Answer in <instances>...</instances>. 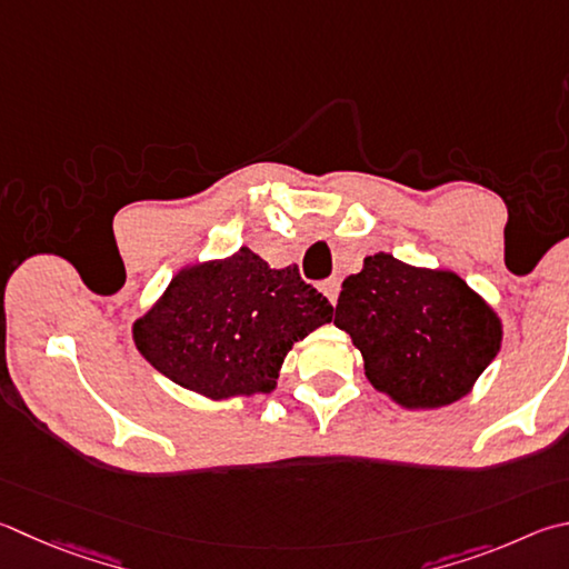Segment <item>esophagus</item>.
Here are the masks:
<instances>
[{
	"instance_id": "obj_1",
	"label": "esophagus",
	"mask_w": 569,
	"mask_h": 569,
	"mask_svg": "<svg viewBox=\"0 0 569 569\" xmlns=\"http://www.w3.org/2000/svg\"><path fill=\"white\" fill-rule=\"evenodd\" d=\"M320 291H323V296L328 298V301L336 306L338 293H340V281H338V278H328V281L320 283Z\"/></svg>"
}]
</instances>
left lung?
<instances>
[{"mask_svg":"<svg viewBox=\"0 0 569 569\" xmlns=\"http://www.w3.org/2000/svg\"><path fill=\"white\" fill-rule=\"evenodd\" d=\"M333 323L363 356L370 386L406 410L470 396L502 343V318L456 271L386 251L346 278Z\"/></svg>","mask_w":569,"mask_h":569,"instance_id":"1","label":"left lung"}]
</instances>
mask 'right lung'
Returning <instances> with one entry per match:
<instances>
[{"mask_svg":"<svg viewBox=\"0 0 569 569\" xmlns=\"http://www.w3.org/2000/svg\"><path fill=\"white\" fill-rule=\"evenodd\" d=\"M333 306L296 266L271 268L249 246L183 266L133 323V343L173 383L209 400L276 390L293 343Z\"/></svg>","mask_w":569,"mask_h":569,"instance_id":"add662e5","label":"right lung"}]
</instances>
